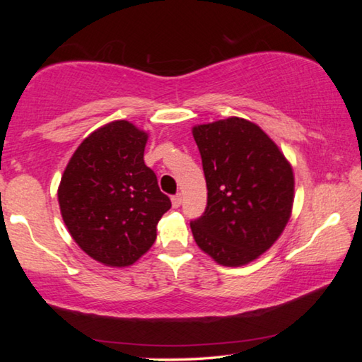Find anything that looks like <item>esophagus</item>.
Masks as SVG:
<instances>
[{
	"instance_id": "34e87169",
	"label": "esophagus",
	"mask_w": 362,
	"mask_h": 362,
	"mask_svg": "<svg viewBox=\"0 0 362 362\" xmlns=\"http://www.w3.org/2000/svg\"><path fill=\"white\" fill-rule=\"evenodd\" d=\"M170 201H173V206L174 207H179L182 204V194L180 193L179 194H174L173 198H170Z\"/></svg>"
}]
</instances>
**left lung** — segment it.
Instances as JSON below:
<instances>
[{
	"mask_svg": "<svg viewBox=\"0 0 362 362\" xmlns=\"http://www.w3.org/2000/svg\"><path fill=\"white\" fill-rule=\"evenodd\" d=\"M207 207L193 220L199 249L218 265L243 267L278 241L293 206V170L255 122L238 116L193 126Z\"/></svg>",
	"mask_w": 362,
	"mask_h": 362,
	"instance_id": "obj_1",
	"label": "left lung"
}]
</instances>
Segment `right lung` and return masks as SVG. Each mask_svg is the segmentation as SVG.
I'll return each instance as SVG.
<instances>
[{
    "mask_svg": "<svg viewBox=\"0 0 362 362\" xmlns=\"http://www.w3.org/2000/svg\"><path fill=\"white\" fill-rule=\"evenodd\" d=\"M148 134L118 119L99 127L73 153L57 198L66 230L86 254L107 267H129L156 240L170 209L155 173L145 166Z\"/></svg>",
    "mask_w": 362,
    "mask_h": 362,
    "instance_id": "obj_1",
    "label": "right lung"
}]
</instances>
